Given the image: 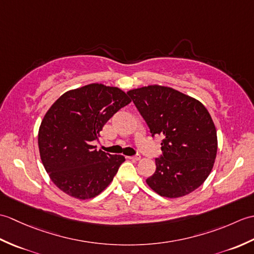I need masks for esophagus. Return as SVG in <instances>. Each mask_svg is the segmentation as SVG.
I'll use <instances>...</instances> for the list:
<instances>
[{"label": "esophagus", "mask_w": 254, "mask_h": 254, "mask_svg": "<svg viewBox=\"0 0 254 254\" xmlns=\"http://www.w3.org/2000/svg\"><path fill=\"white\" fill-rule=\"evenodd\" d=\"M127 158H128V159H131V160H134V161H137V160L141 159V156H139V155L130 156V157H127Z\"/></svg>", "instance_id": "obj_1"}]
</instances>
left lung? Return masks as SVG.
<instances>
[{
    "instance_id": "left-lung-1",
    "label": "left lung",
    "mask_w": 254,
    "mask_h": 254,
    "mask_svg": "<svg viewBox=\"0 0 254 254\" xmlns=\"http://www.w3.org/2000/svg\"><path fill=\"white\" fill-rule=\"evenodd\" d=\"M152 135L163 136V155L146 179L149 188L170 198L185 196L203 185L217 154V133L207 109L174 88L149 85L127 91Z\"/></svg>"
}]
</instances>
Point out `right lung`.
<instances>
[{"instance_id":"obj_1","label":"right lung","mask_w":254,"mask_h":254,"mask_svg":"<svg viewBox=\"0 0 254 254\" xmlns=\"http://www.w3.org/2000/svg\"><path fill=\"white\" fill-rule=\"evenodd\" d=\"M130 102L120 88L94 83L66 91L47 111L38 145L46 171L61 191L87 199L110 185L126 158L97 150L91 142Z\"/></svg>"}]
</instances>
